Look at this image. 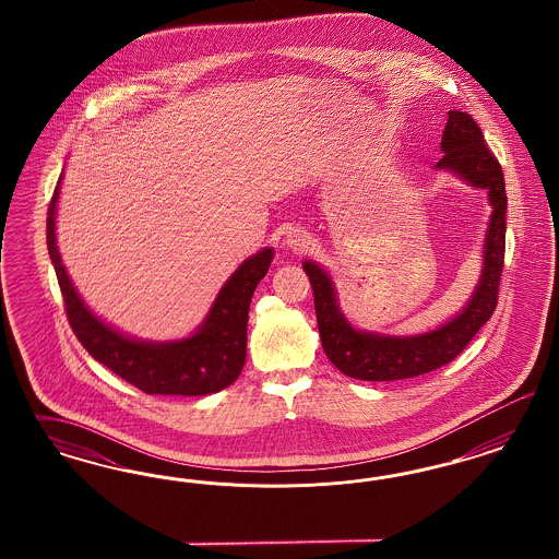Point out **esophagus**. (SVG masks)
<instances>
[{"label":"esophagus","mask_w":559,"mask_h":559,"mask_svg":"<svg viewBox=\"0 0 559 559\" xmlns=\"http://www.w3.org/2000/svg\"><path fill=\"white\" fill-rule=\"evenodd\" d=\"M311 243V237L304 229L293 227L285 234V246L293 252H304L305 248Z\"/></svg>","instance_id":"esophagus-1"}]
</instances>
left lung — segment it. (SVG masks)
<instances>
[{"instance_id": "left-lung-1", "label": "left lung", "mask_w": 559, "mask_h": 559, "mask_svg": "<svg viewBox=\"0 0 559 559\" xmlns=\"http://www.w3.org/2000/svg\"><path fill=\"white\" fill-rule=\"evenodd\" d=\"M442 157L435 169L451 171L469 187L488 192L491 215L484 236L481 274L465 307L449 322L414 336H385L358 330L340 309L336 287L328 271L305 260L322 336L323 353L346 377L360 381H395L435 371L451 362L488 322L498 304V285L504 266L507 190L498 159L467 112L449 110L440 141Z\"/></svg>"}]
</instances>
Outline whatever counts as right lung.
<instances>
[{
  "mask_svg": "<svg viewBox=\"0 0 559 559\" xmlns=\"http://www.w3.org/2000/svg\"><path fill=\"white\" fill-rule=\"evenodd\" d=\"M47 213V246L66 299L68 320L85 350L127 383L150 395H209L229 388L246 362L248 311L258 283L271 269L272 248L243 260L225 281L203 323L187 338L153 342L127 336L100 320L73 287L57 248V203Z\"/></svg>",
  "mask_w": 559,
  "mask_h": 559,
  "instance_id": "obj_1",
  "label": "right lung"
}]
</instances>
